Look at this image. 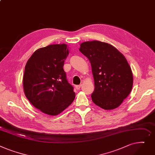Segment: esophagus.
<instances>
[{
	"label": "esophagus",
	"instance_id": "34e87169",
	"mask_svg": "<svg viewBox=\"0 0 155 155\" xmlns=\"http://www.w3.org/2000/svg\"><path fill=\"white\" fill-rule=\"evenodd\" d=\"M81 87V84H80V85H76V89H78V90H79V89H80Z\"/></svg>",
	"mask_w": 155,
	"mask_h": 155
}]
</instances>
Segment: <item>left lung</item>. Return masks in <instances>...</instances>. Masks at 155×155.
<instances>
[{"label": "left lung", "mask_w": 155, "mask_h": 155, "mask_svg": "<svg viewBox=\"0 0 155 155\" xmlns=\"http://www.w3.org/2000/svg\"><path fill=\"white\" fill-rule=\"evenodd\" d=\"M80 52L91 65L95 89L92 101L106 110L120 106L131 91L133 77L123 54L113 45L98 41L80 44Z\"/></svg>", "instance_id": "1"}]
</instances>
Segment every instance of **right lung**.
<instances>
[{"label": "right lung", "mask_w": 155, "mask_h": 155, "mask_svg": "<svg viewBox=\"0 0 155 155\" xmlns=\"http://www.w3.org/2000/svg\"><path fill=\"white\" fill-rule=\"evenodd\" d=\"M69 55L66 44L36 50L27 61L23 76L25 96L42 113L56 116L74 101L76 94L63 69Z\"/></svg>", "instance_id": "add662e5"}]
</instances>
